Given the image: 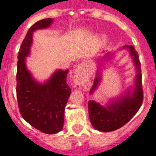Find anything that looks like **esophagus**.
<instances>
[{"mask_svg": "<svg viewBox=\"0 0 156 156\" xmlns=\"http://www.w3.org/2000/svg\"><path fill=\"white\" fill-rule=\"evenodd\" d=\"M83 70H84V66H83V64L79 65V66L76 68V69H75V75H78V74L81 73Z\"/></svg>", "mask_w": 156, "mask_h": 156, "instance_id": "1", "label": "esophagus"}]
</instances>
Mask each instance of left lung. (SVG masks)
<instances>
[{
	"mask_svg": "<svg viewBox=\"0 0 156 156\" xmlns=\"http://www.w3.org/2000/svg\"><path fill=\"white\" fill-rule=\"evenodd\" d=\"M121 49H128L135 66L136 75L134 85L129 88L119 98L110 101L104 106L94 101H88V113L90 123L93 127L101 132L114 131L124 126L138 112L143 101L142 74L138 52L133 46H124ZM110 53L107 52L104 58H108ZM101 81V72L98 70L96 78L90 94L94 92Z\"/></svg>",
	"mask_w": 156,
	"mask_h": 156,
	"instance_id": "left-lung-1",
	"label": "left lung"
}]
</instances>
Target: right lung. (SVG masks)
Masks as SVG:
<instances>
[{
  "label": "right lung",
  "mask_w": 156,
  "mask_h": 156,
  "mask_svg": "<svg viewBox=\"0 0 156 156\" xmlns=\"http://www.w3.org/2000/svg\"><path fill=\"white\" fill-rule=\"evenodd\" d=\"M52 22L51 18L42 20L29 29L18 52L16 70V98L23 118L47 134L57 133L62 129L65 108L71 94L66 82L69 70H56L49 79L40 83L27 69L26 57L30 55L33 33L48 28Z\"/></svg>",
  "instance_id": "add662e5"
}]
</instances>
